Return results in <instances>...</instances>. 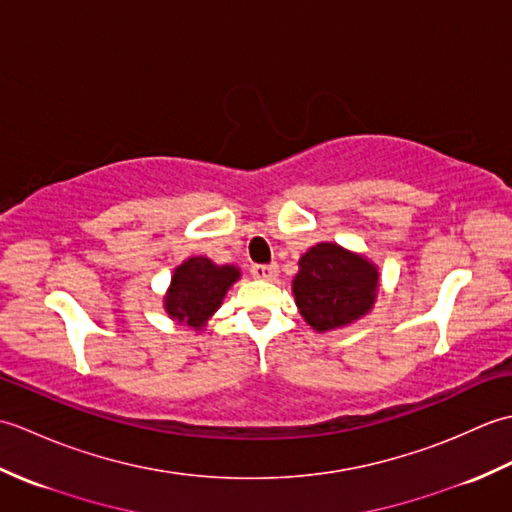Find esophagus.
I'll return each mask as SVG.
<instances>
[{"instance_id":"34e87169","label":"esophagus","mask_w":512,"mask_h":512,"mask_svg":"<svg viewBox=\"0 0 512 512\" xmlns=\"http://www.w3.org/2000/svg\"><path fill=\"white\" fill-rule=\"evenodd\" d=\"M250 275H253L255 279H264V281H273V279H277V275H279V268H277V264H268V266H253L250 268Z\"/></svg>"}]
</instances>
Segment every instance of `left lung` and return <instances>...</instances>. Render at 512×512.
Returning <instances> with one entry per match:
<instances>
[{
	"label": "left lung",
	"mask_w": 512,
	"mask_h": 512,
	"mask_svg": "<svg viewBox=\"0 0 512 512\" xmlns=\"http://www.w3.org/2000/svg\"><path fill=\"white\" fill-rule=\"evenodd\" d=\"M376 292L378 268L367 257L332 242H321L303 253L299 273L292 279L301 317L317 332L343 328L365 317Z\"/></svg>",
	"instance_id": "obj_1"
}]
</instances>
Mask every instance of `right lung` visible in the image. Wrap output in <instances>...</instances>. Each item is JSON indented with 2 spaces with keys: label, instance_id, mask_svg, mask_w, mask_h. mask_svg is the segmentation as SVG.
Returning a JSON list of instances; mask_svg holds the SVG:
<instances>
[{
  "label": "right lung",
  "instance_id": "1",
  "mask_svg": "<svg viewBox=\"0 0 512 512\" xmlns=\"http://www.w3.org/2000/svg\"><path fill=\"white\" fill-rule=\"evenodd\" d=\"M237 279L239 268L235 266H217L206 257H189L173 270L165 310L178 323L202 330Z\"/></svg>",
  "mask_w": 512,
  "mask_h": 512
}]
</instances>
